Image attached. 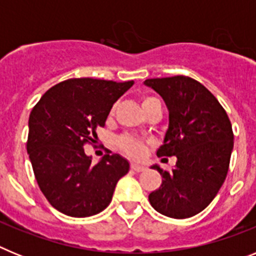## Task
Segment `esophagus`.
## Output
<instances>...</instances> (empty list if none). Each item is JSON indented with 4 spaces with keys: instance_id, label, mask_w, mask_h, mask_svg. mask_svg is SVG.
I'll return each instance as SVG.
<instances>
[{
    "instance_id": "34e87169",
    "label": "esophagus",
    "mask_w": 256,
    "mask_h": 256,
    "mask_svg": "<svg viewBox=\"0 0 256 256\" xmlns=\"http://www.w3.org/2000/svg\"><path fill=\"white\" fill-rule=\"evenodd\" d=\"M130 169H132V170H134V172H142V170H144V165H140V164H136V162H132V164H130Z\"/></svg>"
}]
</instances>
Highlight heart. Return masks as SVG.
Masks as SVG:
<instances>
[{"instance_id": "b5f03b06", "label": "heart", "mask_w": 256, "mask_h": 256, "mask_svg": "<svg viewBox=\"0 0 256 256\" xmlns=\"http://www.w3.org/2000/svg\"><path fill=\"white\" fill-rule=\"evenodd\" d=\"M152 100V97H144L142 98V106L146 105V104L151 102ZM115 108H112V114H114ZM118 146L122 148L126 154H128L132 158H136V159H140L142 156L144 155L146 152V144L141 140L136 138V137H132V136H122L120 138H118Z\"/></svg>"}]
</instances>
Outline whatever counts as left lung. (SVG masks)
Listing matches in <instances>:
<instances>
[{
	"label": "left lung",
	"mask_w": 256,
	"mask_h": 256,
	"mask_svg": "<svg viewBox=\"0 0 256 256\" xmlns=\"http://www.w3.org/2000/svg\"><path fill=\"white\" fill-rule=\"evenodd\" d=\"M144 86L162 97L168 130L158 156H176L172 172L152 165L162 186L148 195L151 206L170 218L184 219L205 209L224 182L234 150V132L214 94L184 76L146 79Z\"/></svg>",
	"instance_id": "8db88e82"
}]
</instances>
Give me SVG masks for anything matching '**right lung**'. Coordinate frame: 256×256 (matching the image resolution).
I'll return each instance as SVG.
<instances>
[{"mask_svg": "<svg viewBox=\"0 0 256 256\" xmlns=\"http://www.w3.org/2000/svg\"><path fill=\"white\" fill-rule=\"evenodd\" d=\"M94 78L68 79L50 88L29 115L26 151L40 191L60 212L84 218L102 212L118 180L130 170L119 154L97 164L84 152L105 126L112 105L133 86Z\"/></svg>", "mask_w": 256, "mask_h": 256, "instance_id": "right-lung-1", "label": "right lung"}]
</instances>
